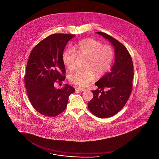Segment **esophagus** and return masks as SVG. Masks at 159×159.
I'll return each mask as SVG.
<instances>
[{
    "label": "esophagus",
    "instance_id": "34e87169",
    "mask_svg": "<svg viewBox=\"0 0 159 159\" xmlns=\"http://www.w3.org/2000/svg\"><path fill=\"white\" fill-rule=\"evenodd\" d=\"M76 89L78 90L79 91H80V92H84V91L86 90V89H84V88H80V87H78Z\"/></svg>",
    "mask_w": 159,
    "mask_h": 159
}]
</instances>
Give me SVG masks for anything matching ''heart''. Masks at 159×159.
I'll use <instances>...</instances> for the list:
<instances>
[{"mask_svg":"<svg viewBox=\"0 0 159 159\" xmlns=\"http://www.w3.org/2000/svg\"><path fill=\"white\" fill-rule=\"evenodd\" d=\"M78 57L86 58L84 69L71 73L70 83L80 86H85L95 79V74L102 76L111 69L114 59L113 48L107 45L87 38L79 41L73 48H68L62 54L64 66L69 70L75 69Z\"/></svg>","mask_w":159,"mask_h":159,"instance_id":"obj_1","label":"heart"}]
</instances>
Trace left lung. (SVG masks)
Returning a JSON list of instances; mask_svg holds the SVG:
<instances>
[{
	"instance_id": "left-lung-1",
	"label": "left lung",
	"mask_w": 159,
	"mask_h": 159,
	"mask_svg": "<svg viewBox=\"0 0 159 159\" xmlns=\"http://www.w3.org/2000/svg\"><path fill=\"white\" fill-rule=\"evenodd\" d=\"M96 33L112 43L115 52V63L111 71L95 83L101 90H92L93 97L88 104L89 111L93 114L98 118H105L116 114L128 101L133 88V63L126 47L120 41L106 33ZM105 88L108 90L103 91Z\"/></svg>"
}]
</instances>
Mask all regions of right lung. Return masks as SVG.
<instances>
[{"instance_id": "add662e5", "label": "right lung", "mask_w": 159, "mask_h": 159, "mask_svg": "<svg viewBox=\"0 0 159 159\" xmlns=\"http://www.w3.org/2000/svg\"><path fill=\"white\" fill-rule=\"evenodd\" d=\"M74 34H54L44 38L33 48L24 76L26 93L34 108L41 114L54 117L67 107L68 99L75 89L69 84L54 87L66 78L62 60L64 47Z\"/></svg>"}]
</instances>
